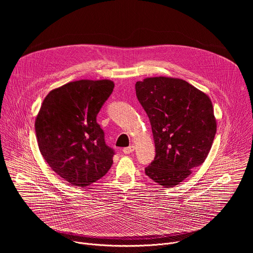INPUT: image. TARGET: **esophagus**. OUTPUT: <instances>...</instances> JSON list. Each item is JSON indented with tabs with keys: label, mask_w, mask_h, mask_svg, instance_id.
<instances>
[{
	"label": "esophagus",
	"mask_w": 253,
	"mask_h": 253,
	"mask_svg": "<svg viewBox=\"0 0 253 253\" xmlns=\"http://www.w3.org/2000/svg\"><path fill=\"white\" fill-rule=\"evenodd\" d=\"M134 149H135V147H134L133 145H130L129 147L124 148V149H123V152H124L125 154H130V153H132V152L134 151Z\"/></svg>",
	"instance_id": "1"
}]
</instances>
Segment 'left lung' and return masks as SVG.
Here are the masks:
<instances>
[{
  "label": "left lung",
  "mask_w": 253,
  "mask_h": 253,
  "mask_svg": "<svg viewBox=\"0 0 253 253\" xmlns=\"http://www.w3.org/2000/svg\"><path fill=\"white\" fill-rule=\"evenodd\" d=\"M155 143L154 160L145 174L164 187H174L206 159L216 133L209 97L188 82L153 77L135 84Z\"/></svg>",
  "instance_id": "1"
}]
</instances>
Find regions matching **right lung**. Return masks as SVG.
<instances>
[{"mask_svg": "<svg viewBox=\"0 0 253 253\" xmlns=\"http://www.w3.org/2000/svg\"><path fill=\"white\" fill-rule=\"evenodd\" d=\"M109 80H79L52 90L35 122L41 154L67 182L85 187L113 164L114 149L105 142L97 115L112 94Z\"/></svg>", "mask_w": 253, "mask_h": 253, "instance_id": "1", "label": "right lung"}]
</instances>
